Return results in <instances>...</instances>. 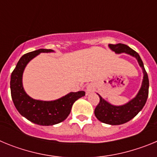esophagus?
<instances>
[{
    "mask_svg": "<svg viewBox=\"0 0 157 157\" xmlns=\"http://www.w3.org/2000/svg\"><path fill=\"white\" fill-rule=\"evenodd\" d=\"M94 84H92V83H90V84H89V85L86 86V92H87V94H88V93L93 92V91H94Z\"/></svg>",
    "mask_w": 157,
    "mask_h": 157,
    "instance_id": "34e87169",
    "label": "esophagus"
}]
</instances>
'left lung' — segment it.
<instances>
[{
  "instance_id": "left-lung-1",
  "label": "left lung",
  "mask_w": 157,
  "mask_h": 157,
  "mask_svg": "<svg viewBox=\"0 0 157 157\" xmlns=\"http://www.w3.org/2000/svg\"><path fill=\"white\" fill-rule=\"evenodd\" d=\"M109 47L116 53L126 52L136 57V59H138V63L143 70L144 74L142 85L138 95L125 105L114 106L108 103L101 96L98 95L100 98V101L94 110V114L96 117L98 118V120L106 124L120 125L132 120L133 118L135 117L138 112L143 109L144 105L146 103L148 95H149V77L144 67L143 62L138 52L133 50L132 48L127 46V45H124L122 43H119L116 45L110 44Z\"/></svg>"
}]
</instances>
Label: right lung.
<instances>
[{
  "instance_id": "1",
  "label": "right lung",
  "mask_w": 157,
  "mask_h": 157,
  "mask_svg": "<svg viewBox=\"0 0 157 157\" xmlns=\"http://www.w3.org/2000/svg\"><path fill=\"white\" fill-rule=\"evenodd\" d=\"M40 48L24 54L16 64L11 75L10 88L12 101L18 112L32 123L41 126H52L61 123L70 114L75 101L85 96L84 91L70 93L53 101H42L30 98L23 90L22 76L26 65L40 52H52Z\"/></svg>"
}]
</instances>
